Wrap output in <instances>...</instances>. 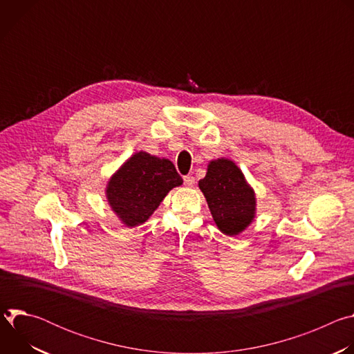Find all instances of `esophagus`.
Returning <instances> with one entry per match:
<instances>
[{"label":"esophagus","mask_w":354,"mask_h":354,"mask_svg":"<svg viewBox=\"0 0 354 354\" xmlns=\"http://www.w3.org/2000/svg\"><path fill=\"white\" fill-rule=\"evenodd\" d=\"M183 182L186 186H193L194 185V178L192 175H186L183 176Z\"/></svg>","instance_id":"34e87169"}]
</instances>
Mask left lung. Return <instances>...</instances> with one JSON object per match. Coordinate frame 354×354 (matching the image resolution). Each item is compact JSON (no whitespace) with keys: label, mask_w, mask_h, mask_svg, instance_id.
<instances>
[{"label":"left lung","mask_w":354,"mask_h":354,"mask_svg":"<svg viewBox=\"0 0 354 354\" xmlns=\"http://www.w3.org/2000/svg\"><path fill=\"white\" fill-rule=\"evenodd\" d=\"M217 227L227 235H238L255 216V194L230 160L212 161L207 174L198 180Z\"/></svg>","instance_id":"8db88e82"}]
</instances>
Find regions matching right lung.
Returning <instances> with one entry per match:
<instances>
[{"label": "right lung", "mask_w": 354, "mask_h": 354, "mask_svg": "<svg viewBox=\"0 0 354 354\" xmlns=\"http://www.w3.org/2000/svg\"><path fill=\"white\" fill-rule=\"evenodd\" d=\"M182 183L171 161L141 151L112 176L106 193L119 218L127 227H136L156 212L172 187Z\"/></svg>", "instance_id": "obj_1"}]
</instances>
